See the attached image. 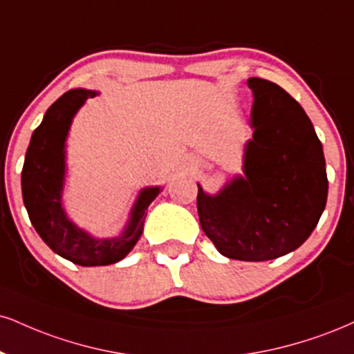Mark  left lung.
Returning a JSON list of instances; mask_svg holds the SVG:
<instances>
[{
	"instance_id": "left-lung-1",
	"label": "left lung",
	"mask_w": 354,
	"mask_h": 354,
	"mask_svg": "<svg viewBox=\"0 0 354 354\" xmlns=\"http://www.w3.org/2000/svg\"><path fill=\"white\" fill-rule=\"evenodd\" d=\"M254 93L242 174L216 194L198 185L204 234L224 257L263 262L299 249L326 206L322 142L305 110L280 85L250 77Z\"/></svg>"
}]
</instances>
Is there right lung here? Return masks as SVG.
I'll return each instance as SVG.
<instances>
[{
    "instance_id": "add662e5",
    "label": "right lung",
    "mask_w": 354,
    "mask_h": 354,
    "mask_svg": "<svg viewBox=\"0 0 354 354\" xmlns=\"http://www.w3.org/2000/svg\"><path fill=\"white\" fill-rule=\"evenodd\" d=\"M95 95L97 91L72 88L50 105L32 131L21 173L23 201L36 232L55 254L82 267L110 266L127 257L142 236L148 206L161 193L160 186L140 191L129 223L115 237H93L69 219L62 206L67 135L79 109Z\"/></svg>"
}]
</instances>
